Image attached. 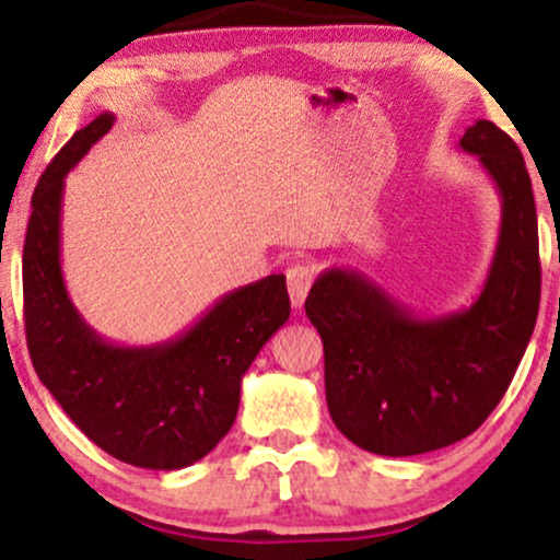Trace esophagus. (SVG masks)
<instances>
[{
    "instance_id": "34e87169",
    "label": "esophagus",
    "mask_w": 560,
    "mask_h": 560,
    "mask_svg": "<svg viewBox=\"0 0 560 560\" xmlns=\"http://www.w3.org/2000/svg\"><path fill=\"white\" fill-rule=\"evenodd\" d=\"M311 284H313V268L305 266V262H294V266L287 270V290H290L292 308H303Z\"/></svg>"
}]
</instances>
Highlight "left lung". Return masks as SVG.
<instances>
[{"label": "left lung", "instance_id": "8db88e82", "mask_svg": "<svg viewBox=\"0 0 560 560\" xmlns=\"http://www.w3.org/2000/svg\"><path fill=\"white\" fill-rule=\"evenodd\" d=\"M459 149L476 153L502 199L494 260L470 308L417 316L350 268L324 270L305 300L324 342L331 422L383 457L444 450L481 428L537 324L542 270L524 156L487 119L465 130Z\"/></svg>", "mask_w": 560, "mask_h": 560}]
</instances>
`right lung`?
<instances>
[{"label":"right lung","mask_w":560,"mask_h":560,"mask_svg":"<svg viewBox=\"0 0 560 560\" xmlns=\"http://www.w3.org/2000/svg\"><path fill=\"white\" fill-rule=\"evenodd\" d=\"M110 125L114 114H101L73 132L31 196L23 244L31 364L92 444L135 468L180 470L231 430L242 377L290 318V294L281 273L238 287L162 346H114L90 329L63 284L60 201L66 175Z\"/></svg>","instance_id":"add662e5"}]
</instances>
